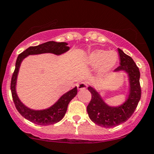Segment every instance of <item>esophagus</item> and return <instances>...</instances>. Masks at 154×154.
<instances>
[{
  "label": "esophagus",
  "instance_id": "34e87169",
  "mask_svg": "<svg viewBox=\"0 0 154 154\" xmlns=\"http://www.w3.org/2000/svg\"><path fill=\"white\" fill-rule=\"evenodd\" d=\"M88 87V83L86 82H80L77 84V89L78 90H83V89H86Z\"/></svg>",
  "mask_w": 154,
  "mask_h": 154
}]
</instances>
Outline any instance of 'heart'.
Returning a JSON list of instances; mask_svg holds the SVG:
<instances>
[{"label":"heart","instance_id":"obj_1","mask_svg":"<svg viewBox=\"0 0 154 154\" xmlns=\"http://www.w3.org/2000/svg\"><path fill=\"white\" fill-rule=\"evenodd\" d=\"M118 62V55L116 52L106 51L96 49L89 52L86 58V64L91 68H96L97 77H103L114 69Z\"/></svg>","mask_w":154,"mask_h":154}]
</instances>
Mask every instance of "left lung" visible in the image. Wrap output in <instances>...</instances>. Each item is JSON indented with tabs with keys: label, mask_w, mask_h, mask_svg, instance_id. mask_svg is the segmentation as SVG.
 <instances>
[{
	"label": "left lung",
	"mask_w": 154,
	"mask_h": 154,
	"mask_svg": "<svg viewBox=\"0 0 154 154\" xmlns=\"http://www.w3.org/2000/svg\"><path fill=\"white\" fill-rule=\"evenodd\" d=\"M118 50L120 66L115 72H124L128 76L129 94L126 100L119 105H109L94 87L88 88L92 96L87 107L89 118L96 124L104 128L114 127L127 121L134 113L141 97L139 69L131 57L120 49Z\"/></svg>",
	"instance_id": "obj_1"
}]
</instances>
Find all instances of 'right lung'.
Here are the masks:
<instances>
[{"instance_id":"1","label":"right lung","mask_w":154,"mask_h":154,"mask_svg":"<svg viewBox=\"0 0 154 154\" xmlns=\"http://www.w3.org/2000/svg\"><path fill=\"white\" fill-rule=\"evenodd\" d=\"M66 42H47L35 47H30L18 55L15 64V70L12 75L11 82V91L15 107L21 116L30 122L41 126H47L56 124L61 121L66 112L67 107L70 101L75 97L77 94V88L74 87L72 90L63 94L56 102L48 108L43 109H34L25 105L17 94V76L22 62L29 55H40L44 53H52L56 55H60L69 50Z\"/></svg>"}]
</instances>
